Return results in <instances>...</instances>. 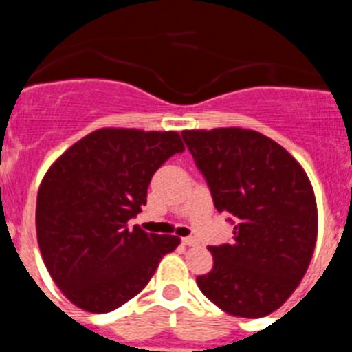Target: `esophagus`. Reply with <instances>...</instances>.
I'll list each match as a JSON object with an SVG mask.
<instances>
[{"label": "esophagus", "instance_id": "esophagus-1", "mask_svg": "<svg viewBox=\"0 0 352 352\" xmlns=\"http://www.w3.org/2000/svg\"><path fill=\"white\" fill-rule=\"evenodd\" d=\"M196 240L195 239H191V236H186V239H182V245H188V247H192V245H196Z\"/></svg>", "mask_w": 352, "mask_h": 352}]
</instances>
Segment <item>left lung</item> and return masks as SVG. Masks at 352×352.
Listing matches in <instances>:
<instances>
[{
  "instance_id": "8db88e82",
  "label": "left lung",
  "mask_w": 352,
  "mask_h": 352,
  "mask_svg": "<svg viewBox=\"0 0 352 352\" xmlns=\"http://www.w3.org/2000/svg\"><path fill=\"white\" fill-rule=\"evenodd\" d=\"M233 240L210 245L214 267L196 284L210 302L240 318H263L291 296L318 236L309 177L286 148L242 128L182 131Z\"/></svg>"
}]
</instances>
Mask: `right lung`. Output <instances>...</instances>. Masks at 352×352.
I'll use <instances>...</instances> for the list:
<instances>
[{
    "label": "right lung",
    "mask_w": 352,
    "mask_h": 352,
    "mask_svg": "<svg viewBox=\"0 0 352 352\" xmlns=\"http://www.w3.org/2000/svg\"><path fill=\"white\" fill-rule=\"evenodd\" d=\"M184 153L175 131L105 128L78 140L38 189L36 236L43 263L66 298L94 314L140 293L179 236L128 228L147 204L151 179Z\"/></svg>",
    "instance_id": "right-lung-1"
}]
</instances>
